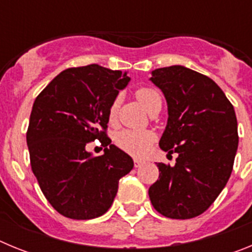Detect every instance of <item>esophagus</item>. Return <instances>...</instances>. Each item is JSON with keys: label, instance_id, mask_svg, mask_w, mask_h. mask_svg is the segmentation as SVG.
Here are the masks:
<instances>
[{"label": "esophagus", "instance_id": "1", "mask_svg": "<svg viewBox=\"0 0 252 252\" xmlns=\"http://www.w3.org/2000/svg\"><path fill=\"white\" fill-rule=\"evenodd\" d=\"M142 164H144V161H142V160L135 159V168H140V166H141Z\"/></svg>", "mask_w": 252, "mask_h": 252}]
</instances>
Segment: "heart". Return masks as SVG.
Segmentation results:
<instances>
[{"mask_svg":"<svg viewBox=\"0 0 252 252\" xmlns=\"http://www.w3.org/2000/svg\"><path fill=\"white\" fill-rule=\"evenodd\" d=\"M136 97L146 110L151 107V104L157 99H160V94L153 88H140L136 91ZM119 98L112 102L108 111L110 120L113 121L119 111ZM116 145L119 146L125 153L133 155V157H142L150 149L154 142V133L150 131H135V130H122L115 137Z\"/></svg>","mask_w":252,"mask_h":252,"instance_id":"obj_1","label":"heart"}]
</instances>
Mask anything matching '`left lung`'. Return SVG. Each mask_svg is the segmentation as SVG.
Returning <instances> with one entry per match:
<instances>
[{
	"instance_id": "obj_1",
	"label": "left lung",
	"mask_w": 252,
	"mask_h": 252,
	"mask_svg": "<svg viewBox=\"0 0 252 252\" xmlns=\"http://www.w3.org/2000/svg\"><path fill=\"white\" fill-rule=\"evenodd\" d=\"M150 81L168 103L159 146L178 158L174 166L158 162L159 179L149 188V197L165 217H197L216 201L232 173L239 145L235 110L211 78L186 66L155 69Z\"/></svg>"
}]
</instances>
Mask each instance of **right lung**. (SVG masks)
Wrapping results in <instances>:
<instances>
[{"mask_svg": "<svg viewBox=\"0 0 252 252\" xmlns=\"http://www.w3.org/2000/svg\"><path fill=\"white\" fill-rule=\"evenodd\" d=\"M130 82L127 73L91 64L63 70L36 97L26 132L32 173L60 215L91 220L108 211L119 180L133 168L130 155L107 137L108 111ZM98 138L101 157L85 150Z\"/></svg>", "mask_w": 252, "mask_h": 252, "instance_id": "right-lung-1", "label": "right lung"}]
</instances>
